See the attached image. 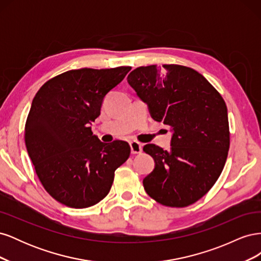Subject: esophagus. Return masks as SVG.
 I'll return each instance as SVG.
<instances>
[{
  "instance_id": "1",
  "label": "esophagus",
  "mask_w": 261,
  "mask_h": 261,
  "mask_svg": "<svg viewBox=\"0 0 261 261\" xmlns=\"http://www.w3.org/2000/svg\"><path fill=\"white\" fill-rule=\"evenodd\" d=\"M129 146H130V150H132L133 154H138V153H141V151H143V145L138 143V141H135V140L130 141Z\"/></svg>"
}]
</instances>
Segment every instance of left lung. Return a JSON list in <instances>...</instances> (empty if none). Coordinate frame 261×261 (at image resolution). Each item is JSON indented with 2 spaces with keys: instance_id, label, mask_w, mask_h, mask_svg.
<instances>
[{
  "instance_id": "left-lung-1",
  "label": "left lung",
  "mask_w": 261,
  "mask_h": 261,
  "mask_svg": "<svg viewBox=\"0 0 261 261\" xmlns=\"http://www.w3.org/2000/svg\"><path fill=\"white\" fill-rule=\"evenodd\" d=\"M127 82L153 120L173 132L170 151L144 147L155 162L143 180L146 193L167 207L193 204L215 185L226 161L230 128L223 98L197 70L177 64L137 67Z\"/></svg>"
}]
</instances>
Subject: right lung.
Returning a JSON list of instances; mask_svg holds the SVG:
<instances>
[{"label":"right lung","instance_id":"add662e5","mask_svg":"<svg viewBox=\"0 0 261 261\" xmlns=\"http://www.w3.org/2000/svg\"><path fill=\"white\" fill-rule=\"evenodd\" d=\"M130 69L67 70L44 83L33 100L25 125L27 151L45 191L67 207L101 201L115 170L129 158L126 141L101 143L90 124L100 115L106 94Z\"/></svg>","mask_w":261,"mask_h":261}]
</instances>
